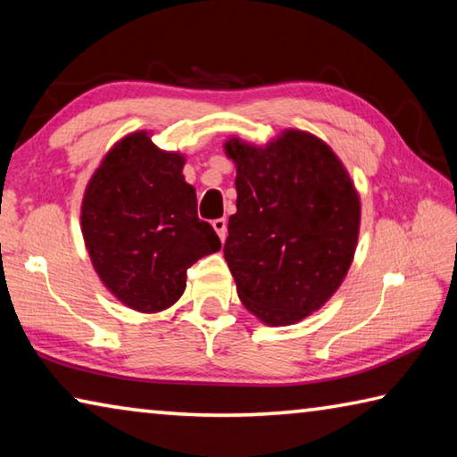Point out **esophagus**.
Masks as SVG:
<instances>
[{
  "label": "esophagus",
  "mask_w": 457,
  "mask_h": 457,
  "mask_svg": "<svg viewBox=\"0 0 457 457\" xmlns=\"http://www.w3.org/2000/svg\"><path fill=\"white\" fill-rule=\"evenodd\" d=\"M213 229L218 231V236H220V239L221 242H226V237H228V220L226 218H218V220H213Z\"/></svg>",
  "instance_id": "1"
}]
</instances>
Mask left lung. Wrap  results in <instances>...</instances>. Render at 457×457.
<instances>
[{"instance_id": "1", "label": "left lung", "mask_w": 457, "mask_h": 457, "mask_svg": "<svg viewBox=\"0 0 457 457\" xmlns=\"http://www.w3.org/2000/svg\"><path fill=\"white\" fill-rule=\"evenodd\" d=\"M236 207L223 256L237 296L272 327L306 319L349 272L359 239L361 201L327 143L284 130L253 146L231 138Z\"/></svg>"}]
</instances>
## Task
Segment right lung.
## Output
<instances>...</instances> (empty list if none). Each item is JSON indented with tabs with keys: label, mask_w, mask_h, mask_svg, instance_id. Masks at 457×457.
<instances>
[{
	"label": "right lung",
	"mask_w": 457,
	"mask_h": 457,
	"mask_svg": "<svg viewBox=\"0 0 457 457\" xmlns=\"http://www.w3.org/2000/svg\"><path fill=\"white\" fill-rule=\"evenodd\" d=\"M185 157L154 146L138 130L112 146L82 199V236L92 266L122 304L165 311L185 290L187 268L221 242L197 218Z\"/></svg>",
	"instance_id": "right-lung-1"
}]
</instances>
